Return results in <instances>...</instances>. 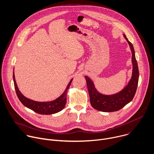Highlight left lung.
Here are the masks:
<instances>
[{
  "instance_id": "1",
  "label": "left lung",
  "mask_w": 154,
  "mask_h": 154,
  "mask_svg": "<svg viewBox=\"0 0 154 154\" xmlns=\"http://www.w3.org/2000/svg\"><path fill=\"white\" fill-rule=\"evenodd\" d=\"M123 36L128 42L132 52V63L133 66L132 77L128 85L118 93L110 95H104L97 90L94 81L88 76H85L90 104L94 109L99 111L111 112L119 110L133 100L136 93L139 78L138 64L133 45L128 39L125 35H123Z\"/></svg>"
}]
</instances>
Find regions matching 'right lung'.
Here are the masks:
<instances>
[{
  "mask_svg": "<svg viewBox=\"0 0 154 154\" xmlns=\"http://www.w3.org/2000/svg\"><path fill=\"white\" fill-rule=\"evenodd\" d=\"M72 80L73 79L70 80L63 94L56 100L47 102H38L28 99L22 95V94L18 88L15 79L14 73L13 72V81L14 84V88L19 100L22 103V104L27 108L33 110L34 112L39 114L42 115L54 114L61 111L64 108L67 102V93Z\"/></svg>",
  "mask_w": 154,
  "mask_h": 154,
  "instance_id": "1",
  "label": "right lung"
}]
</instances>
